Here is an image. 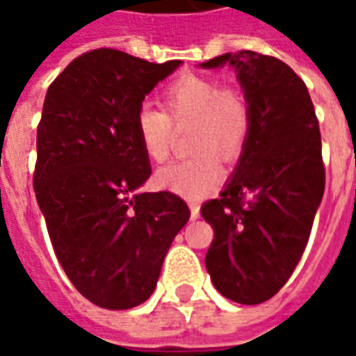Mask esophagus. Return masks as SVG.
<instances>
[{
  "mask_svg": "<svg viewBox=\"0 0 356 356\" xmlns=\"http://www.w3.org/2000/svg\"><path fill=\"white\" fill-rule=\"evenodd\" d=\"M188 208H191V217H193V219H198V217H200V206H198L196 202H191Z\"/></svg>",
  "mask_w": 356,
  "mask_h": 356,
  "instance_id": "obj_1",
  "label": "esophagus"
}]
</instances>
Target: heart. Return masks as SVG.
<instances>
[{
    "instance_id": "heart-1",
    "label": "heart",
    "mask_w": 356,
    "mask_h": 356,
    "mask_svg": "<svg viewBox=\"0 0 356 356\" xmlns=\"http://www.w3.org/2000/svg\"><path fill=\"white\" fill-rule=\"evenodd\" d=\"M163 112L143 106L135 116V137L150 162L163 163L171 154L173 124H193L191 150L186 160L158 171L160 188L185 198H202L213 193L223 165L238 160L252 131V108L238 88H229L211 76L183 74L162 91Z\"/></svg>"
}]
</instances>
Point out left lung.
<instances>
[{
    "label": "left lung",
    "mask_w": 356,
    "mask_h": 356,
    "mask_svg": "<svg viewBox=\"0 0 356 356\" xmlns=\"http://www.w3.org/2000/svg\"><path fill=\"white\" fill-rule=\"evenodd\" d=\"M229 63L252 108V131L232 179L202 206L213 240L206 268L219 293L257 305L278 293L305 252L324 194L321 129L307 86L280 58L255 51Z\"/></svg>",
    "instance_id": "1"
}]
</instances>
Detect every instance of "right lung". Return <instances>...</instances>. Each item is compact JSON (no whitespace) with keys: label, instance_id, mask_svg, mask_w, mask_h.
Listing matches in <instances>:
<instances>
[{"label":"right lung","instance_id":"right-lung-1","mask_svg":"<svg viewBox=\"0 0 356 356\" xmlns=\"http://www.w3.org/2000/svg\"><path fill=\"white\" fill-rule=\"evenodd\" d=\"M179 65L102 47L74 58L45 95L35 198L60 267L102 309H131L150 298L191 217L170 191L137 194L152 170L135 137V116L145 95Z\"/></svg>","mask_w":356,"mask_h":356}]
</instances>
